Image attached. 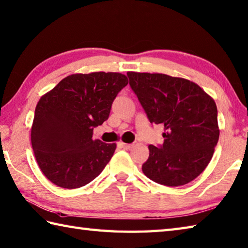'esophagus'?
I'll use <instances>...</instances> for the list:
<instances>
[{"instance_id":"obj_1","label":"esophagus","mask_w":248,"mask_h":248,"mask_svg":"<svg viewBox=\"0 0 248 248\" xmlns=\"http://www.w3.org/2000/svg\"><path fill=\"white\" fill-rule=\"evenodd\" d=\"M120 146L123 147L124 149H130V148H132L133 145H132V144H125V143L121 142V143H120Z\"/></svg>"}]
</instances>
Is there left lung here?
Masks as SVG:
<instances>
[{"label":"left lung","instance_id":"left-lung-1","mask_svg":"<svg viewBox=\"0 0 248 248\" xmlns=\"http://www.w3.org/2000/svg\"><path fill=\"white\" fill-rule=\"evenodd\" d=\"M127 75L150 124L164 127L163 144L148 146L143 173L160 185H186L204 171L219 139L214 100L184 78L158 73Z\"/></svg>","mask_w":248,"mask_h":248}]
</instances>
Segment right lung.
I'll return each instance as SVG.
<instances>
[{
	"label": "right lung",
	"mask_w": 248,
	"mask_h": 248,
	"mask_svg": "<svg viewBox=\"0 0 248 248\" xmlns=\"http://www.w3.org/2000/svg\"><path fill=\"white\" fill-rule=\"evenodd\" d=\"M127 85L120 73L73 74L40 99L31 143L38 167L51 183L79 188L103 171L116 144L92 140L93 128L108 119L111 104Z\"/></svg>",
	"instance_id": "1"
}]
</instances>
